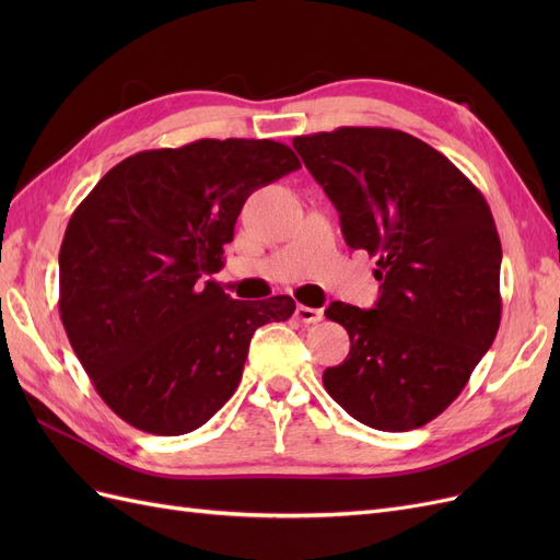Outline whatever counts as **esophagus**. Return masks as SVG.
Wrapping results in <instances>:
<instances>
[{
  "label": "esophagus",
  "mask_w": 560,
  "mask_h": 560,
  "mask_svg": "<svg viewBox=\"0 0 560 560\" xmlns=\"http://www.w3.org/2000/svg\"><path fill=\"white\" fill-rule=\"evenodd\" d=\"M294 317L303 325H315V322L322 319V311L319 308H308V306H296Z\"/></svg>",
  "instance_id": "1"
}]
</instances>
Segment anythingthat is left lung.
<instances>
[{
  "instance_id": "8db88e82",
  "label": "left lung",
  "mask_w": 560,
  "mask_h": 560,
  "mask_svg": "<svg viewBox=\"0 0 560 560\" xmlns=\"http://www.w3.org/2000/svg\"><path fill=\"white\" fill-rule=\"evenodd\" d=\"M292 144L346 243L378 259L374 308L334 301L325 311L348 329L350 352L322 383L369 428H422L463 393L500 327L502 247L488 202L409 132L346 126Z\"/></svg>"
}]
</instances>
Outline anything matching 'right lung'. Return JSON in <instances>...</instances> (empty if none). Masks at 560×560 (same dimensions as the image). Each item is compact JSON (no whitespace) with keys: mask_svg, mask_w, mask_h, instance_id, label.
<instances>
[{"mask_svg":"<svg viewBox=\"0 0 560 560\" xmlns=\"http://www.w3.org/2000/svg\"><path fill=\"white\" fill-rule=\"evenodd\" d=\"M273 140H198L128 156L95 184L60 247V319L97 395L149 434L194 432L243 378L249 338L292 296L235 301L224 266L252 191L299 171Z\"/></svg>","mask_w":560,"mask_h":560,"instance_id":"1","label":"right lung"}]
</instances>
